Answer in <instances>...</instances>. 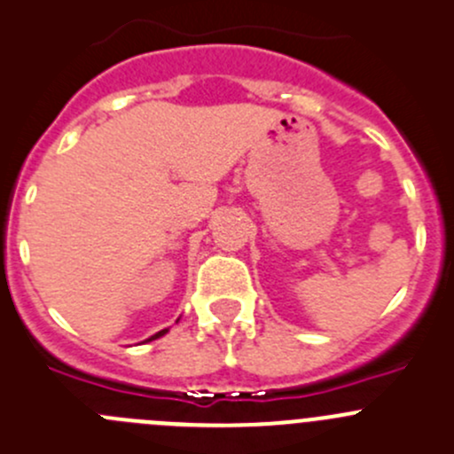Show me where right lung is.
I'll return each instance as SVG.
<instances>
[{"label":"right lung","instance_id":"obj_1","mask_svg":"<svg viewBox=\"0 0 454 454\" xmlns=\"http://www.w3.org/2000/svg\"><path fill=\"white\" fill-rule=\"evenodd\" d=\"M165 333H168V329H160V332H159V333H154V336H152V338H147V340H145V342H150V340H156V338L165 336Z\"/></svg>","mask_w":454,"mask_h":454}]
</instances>
